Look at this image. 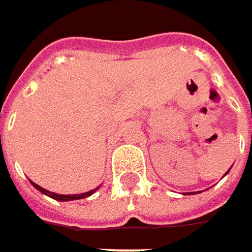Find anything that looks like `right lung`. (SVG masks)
I'll return each instance as SVG.
<instances>
[{
  "mask_svg": "<svg viewBox=\"0 0 252 252\" xmlns=\"http://www.w3.org/2000/svg\"><path fill=\"white\" fill-rule=\"evenodd\" d=\"M32 185L36 188V189H39L42 194H46V195H49L51 198H54V200H58V201H71V200H80V198H86V197H89V195H92L96 189H92V191H87V192H83V194H74V195H63V194H55V192H49L48 189H45V188H42V187H39L37 184H34V182H32Z\"/></svg>",
  "mask_w": 252,
  "mask_h": 252,
  "instance_id": "1",
  "label": "right lung"
}]
</instances>
